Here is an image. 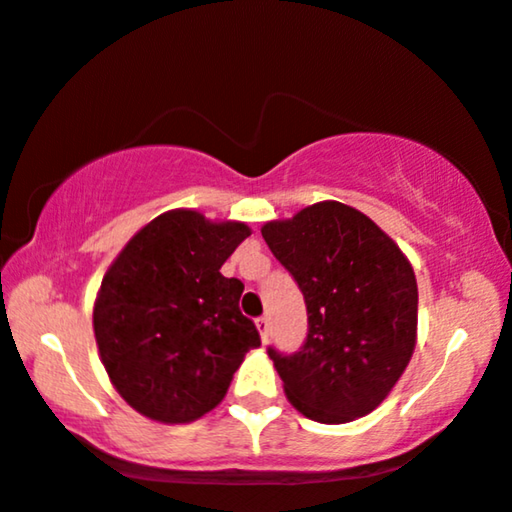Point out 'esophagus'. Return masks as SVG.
<instances>
[{"mask_svg":"<svg viewBox=\"0 0 512 512\" xmlns=\"http://www.w3.org/2000/svg\"><path fill=\"white\" fill-rule=\"evenodd\" d=\"M256 328H258V333H261V340L268 342V338H270V319L268 317H258Z\"/></svg>","mask_w":512,"mask_h":512,"instance_id":"obj_1","label":"esophagus"}]
</instances>
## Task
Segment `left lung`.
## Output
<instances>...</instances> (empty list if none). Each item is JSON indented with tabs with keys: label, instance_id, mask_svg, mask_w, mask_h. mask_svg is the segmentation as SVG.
Returning a JSON list of instances; mask_svg holds the SVG:
<instances>
[{
	"label": "left lung",
	"instance_id": "obj_1",
	"mask_svg": "<svg viewBox=\"0 0 512 512\" xmlns=\"http://www.w3.org/2000/svg\"><path fill=\"white\" fill-rule=\"evenodd\" d=\"M263 240L307 305L305 345L268 347L293 408L321 424L368 415L394 389L417 342V279L396 242L359 209L326 200Z\"/></svg>",
	"mask_w": 512,
	"mask_h": 512
}]
</instances>
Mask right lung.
I'll list each match as a JSON object with an SVG mask.
<instances>
[{"label": "right lung", "instance_id": "right-lung-1", "mask_svg": "<svg viewBox=\"0 0 512 512\" xmlns=\"http://www.w3.org/2000/svg\"><path fill=\"white\" fill-rule=\"evenodd\" d=\"M240 221H209L193 209L153 219L109 265L93 328L109 380L130 408L186 424L223 401L249 349L261 347L240 312L244 284L221 265L247 240Z\"/></svg>", "mask_w": 512, "mask_h": 512}]
</instances>
